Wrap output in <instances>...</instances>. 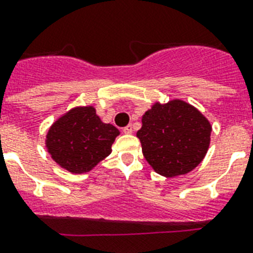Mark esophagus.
Returning a JSON list of instances; mask_svg holds the SVG:
<instances>
[{
  "mask_svg": "<svg viewBox=\"0 0 253 253\" xmlns=\"http://www.w3.org/2000/svg\"><path fill=\"white\" fill-rule=\"evenodd\" d=\"M132 131H133V128L131 125H127L126 127H123V132L125 133H132Z\"/></svg>",
  "mask_w": 253,
  "mask_h": 253,
  "instance_id": "esophagus-1",
  "label": "esophagus"
}]
</instances>
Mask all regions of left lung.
<instances>
[{
	"instance_id": "8db88e82",
	"label": "left lung",
	"mask_w": 253,
	"mask_h": 253,
	"mask_svg": "<svg viewBox=\"0 0 253 253\" xmlns=\"http://www.w3.org/2000/svg\"><path fill=\"white\" fill-rule=\"evenodd\" d=\"M137 131L145 159L157 173L173 177L198 166L210 145L211 125L201 112L181 100L154 104Z\"/></svg>"
}]
</instances>
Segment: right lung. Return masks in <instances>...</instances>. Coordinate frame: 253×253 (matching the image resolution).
<instances>
[{
	"label": "right lung",
	"instance_id": "add662e5",
	"mask_svg": "<svg viewBox=\"0 0 253 253\" xmlns=\"http://www.w3.org/2000/svg\"><path fill=\"white\" fill-rule=\"evenodd\" d=\"M118 133L113 125L101 122L92 107L74 108L50 127L46 146L63 169L82 173L109 156Z\"/></svg>",
	"mask_w": 253,
	"mask_h": 253
}]
</instances>
